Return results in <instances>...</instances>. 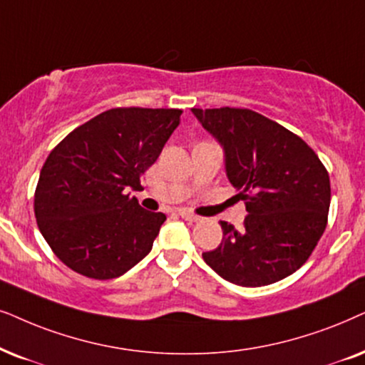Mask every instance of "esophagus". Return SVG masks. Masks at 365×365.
I'll use <instances>...</instances> for the list:
<instances>
[{
	"instance_id": "esophagus-1",
	"label": "esophagus",
	"mask_w": 365,
	"mask_h": 365,
	"mask_svg": "<svg viewBox=\"0 0 365 365\" xmlns=\"http://www.w3.org/2000/svg\"><path fill=\"white\" fill-rule=\"evenodd\" d=\"M179 216H181L182 220H186V221H191V223H197V221L201 220L200 216L192 215V212H189V211H186V210H179Z\"/></svg>"
}]
</instances>
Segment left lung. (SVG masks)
<instances>
[{"mask_svg":"<svg viewBox=\"0 0 365 365\" xmlns=\"http://www.w3.org/2000/svg\"><path fill=\"white\" fill-rule=\"evenodd\" d=\"M225 150L226 176L248 216L205 262L240 287L280 282L304 264L327 226L330 179L304 139L250 108H191Z\"/></svg>","mask_w":365,"mask_h":365,"instance_id":"obj_1","label":"left lung"}]
</instances>
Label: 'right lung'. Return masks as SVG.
I'll list each match as a JSON object with an SVG mask.
<instances>
[{
    "instance_id": "1",
    "label": "right lung",
    "mask_w": 365,
    "mask_h": 365,
    "mask_svg": "<svg viewBox=\"0 0 365 365\" xmlns=\"http://www.w3.org/2000/svg\"><path fill=\"white\" fill-rule=\"evenodd\" d=\"M179 108L119 107L70 132L46 158L35 191L38 228L80 275L110 280L153 250L165 221L127 192L155 163Z\"/></svg>"
}]
</instances>
